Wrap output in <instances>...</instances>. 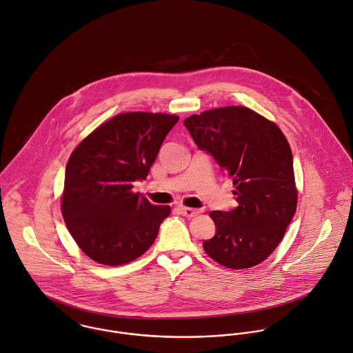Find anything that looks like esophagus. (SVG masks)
Returning <instances> with one entry per match:
<instances>
[{"instance_id": "1", "label": "esophagus", "mask_w": 353, "mask_h": 353, "mask_svg": "<svg viewBox=\"0 0 353 353\" xmlns=\"http://www.w3.org/2000/svg\"><path fill=\"white\" fill-rule=\"evenodd\" d=\"M179 212L184 216H195V215L201 214L202 210L201 209H190V208H179Z\"/></svg>"}]
</instances>
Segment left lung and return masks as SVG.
<instances>
[{
    "mask_svg": "<svg viewBox=\"0 0 353 353\" xmlns=\"http://www.w3.org/2000/svg\"><path fill=\"white\" fill-rule=\"evenodd\" d=\"M184 125L233 180L237 208L210 212L215 234L206 254L229 269L263 262L281 241L297 205L293 157L281 130L244 106L194 114Z\"/></svg>",
    "mask_w": 353,
    "mask_h": 353,
    "instance_id": "left-lung-1",
    "label": "left lung"
}]
</instances>
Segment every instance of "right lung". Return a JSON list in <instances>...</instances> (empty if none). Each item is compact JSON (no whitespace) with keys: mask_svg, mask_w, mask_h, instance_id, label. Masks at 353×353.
<instances>
[{"mask_svg":"<svg viewBox=\"0 0 353 353\" xmlns=\"http://www.w3.org/2000/svg\"><path fill=\"white\" fill-rule=\"evenodd\" d=\"M177 116L131 112L106 121L71 154L63 216L92 261L119 266L143 255L157 239L169 206H155L132 184L145 180Z\"/></svg>","mask_w":353,"mask_h":353,"instance_id":"1","label":"right lung"}]
</instances>
